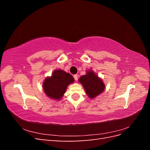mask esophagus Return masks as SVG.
Returning a JSON list of instances; mask_svg holds the SVG:
<instances>
[{"mask_svg": "<svg viewBox=\"0 0 150 150\" xmlns=\"http://www.w3.org/2000/svg\"><path fill=\"white\" fill-rule=\"evenodd\" d=\"M74 79H75L76 81L78 80V74H74Z\"/></svg>", "mask_w": 150, "mask_h": 150, "instance_id": "1", "label": "esophagus"}]
</instances>
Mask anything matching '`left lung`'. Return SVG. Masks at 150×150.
<instances>
[{"label":"left lung","mask_w":150,"mask_h":150,"mask_svg":"<svg viewBox=\"0 0 150 150\" xmlns=\"http://www.w3.org/2000/svg\"><path fill=\"white\" fill-rule=\"evenodd\" d=\"M78 81L82 84L86 94L91 99L98 96L106 88L102 79L91 69L86 71L85 75L81 76Z\"/></svg>","instance_id":"1"}]
</instances>
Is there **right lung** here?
Returning a JSON list of instances; mask_svg holds the SVG:
<instances>
[{"label": "right lung", "mask_w": 150, "mask_h": 150, "mask_svg": "<svg viewBox=\"0 0 150 150\" xmlns=\"http://www.w3.org/2000/svg\"><path fill=\"white\" fill-rule=\"evenodd\" d=\"M74 82V79L70 74L61 69H56L51 76L45 78L42 88L47 97L59 101L64 96L67 86Z\"/></svg>", "instance_id": "add662e5"}]
</instances>
